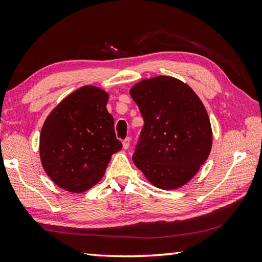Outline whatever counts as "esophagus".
<instances>
[{
  "label": "esophagus",
  "mask_w": 262,
  "mask_h": 262,
  "mask_svg": "<svg viewBox=\"0 0 262 262\" xmlns=\"http://www.w3.org/2000/svg\"><path fill=\"white\" fill-rule=\"evenodd\" d=\"M129 145H130V137H126L125 140L122 141V147L127 149L128 147H129Z\"/></svg>",
  "instance_id": "obj_1"
}]
</instances>
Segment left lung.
Returning a JSON list of instances; mask_svg holds the SVG:
<instances>
[{
  "label": "left lung",
  "mask_w": 262,
  "mask_h": 262,
  "mask_svg": "<svg viewBox=\"0 0 262 262\" xmlns=\"http://www.w3.org/2000/svg\"><path fill=\"white\" fill-rule=\"evenodd\" d=\"M144 126L133 161L155 187L176 189L197 173L211 148V128L203 102L190 86L170 76L132 88Z\"/></svg>",
  "instance_id": "8db88e82"
}]
</instances>
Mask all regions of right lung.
I'll return each instance as SVG.
<instances>
[{"mask_svg": "<svg viewBox=\"0 0 262 262\" xmlns=\"http://www.w3.org/2000/svg\"><path fill=\"white\" fill-rule=\"evenodd\" d=\"M108 93L83 86L55 108L41 128L40 160L60 188L82 192L101 179L111 155L122 147L116 138Z\"/></svg>", "mask_w": 262, "mask_h": 262, "instance_id": "add662e5", "label": "right lung"}]
</instances>
